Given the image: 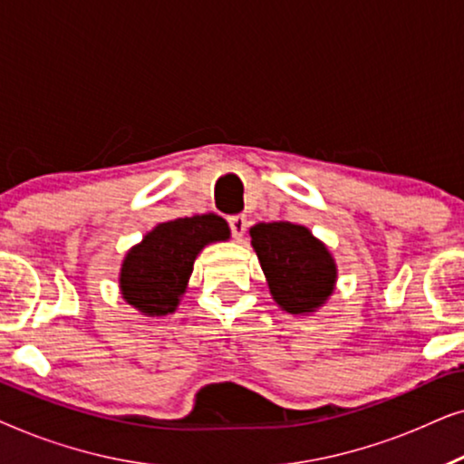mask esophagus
<instances>
[{"mask_svg":"<svg viewBox=\"0 0 464 464\" xmlns=\"http://www.w3.org/2000/svg\"><path fill=\"white\" fill-rule=\"evenodd\" d=\"M230 221V230H232V237L240 240L245 237V230H246V218L245 215H234V218L227 219Z\"/></svg>","mask_w":464,"mask_h":464,"instance_id":"esophagus-1","label":"esophagus"}]
</instances>
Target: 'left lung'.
<instances>
[{
    "label": "left lung",
    "instance_id": "8db88e82",
    "mask_svg": "<svg viewBox=\"0 0 464 464\" xmlns=\"http://www.w3.org/2000/svg\"><path fill=\"white\" fill-rule=\"evenodd\" d=\"M249 237L278 308L306 316L325 306L338 283V264L323 240L291 221L256 224Z\"/></svg>",
    "mask_w": 464,
    "mask_h": 464
}]
</instances>
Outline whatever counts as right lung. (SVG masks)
<instances>
[{
    "label": "right lung",
    "instance_id": "obj_1",
    "mask_svg": "<svg viewBox=\"0 0 464 464\" xmlns=\"http://www.w3.org/2000/svg\"><path fill=\"white\" fill-rule=\"evenodd\" d=\"M230 238L218 215H194L151 227L141 243L126 251L118 287L122 300L143 316H167L179 308L198 253Z\"/></svg>",
    "mask_w": 464,
    "mask_h": 464
}]
</instances>
